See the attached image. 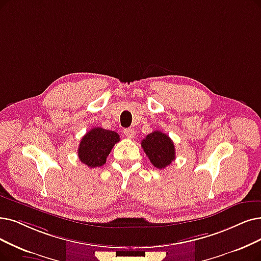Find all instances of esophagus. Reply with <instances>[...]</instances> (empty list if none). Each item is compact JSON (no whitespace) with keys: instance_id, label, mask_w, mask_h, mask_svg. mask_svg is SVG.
I'll list each match as a JSON object with an SVG mask.
<instances>
[{"instance_id":"1","label":"esophagus","mask_w":261,"mask_h":261,"mask_svg":"<svg viewBox=\"0 0 261 261\" xmlns=\"http://www.w3.org/2000/svg\"><path fill=\"white\" fill-rule=\"evenodd\" d=\"M124 135L126 136L127 138H134L135 135H136V133H135V130L133 128H125L124 129Z\"/></svg>"}]
</instances>
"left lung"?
<instances>
[{"mask_svg":"<svg viewBox=\"0 0 261 261\" xmlns=\"http://www.w3.org/2000/svg\"><path fill=\"white\" fill-rule=\"evenodd\" d=\"M141 147L152 165L159 169H164L175 160V149L172 140L166 134L154 130L145 137Z\"/></svg>","mask_w":261,"mask_h":261,"instance_id":"8db88e82","label":"left lung"}]
</instances>
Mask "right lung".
<instances>
[{
	"instance_id": "1",
	"label": "right lung",
	"mask_w": 261,
	"mask_h": 261,
	"mask_svg": "<svg viewBox=\"0 0 261 261\" xmlns=\"http://www.w3.org/2000/svg\"><path fill=\"white\" fill-rule=\"evenodd\" d=\"M119 141L120 136L116 132L101 127L92 128L80 141L78 148L79 160L90 168L100 167L106 163L113 145Z\"/></svg>"
}]
</instances>
